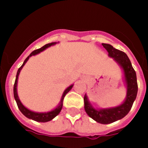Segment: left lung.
I'll use <instances>...</instances> for the list:
<instances>
[{
    "instance_id": "8db88e82",
    "label": "left lung",
    "mask_w": 148,
    "mask_h": 148,
    "mask_svg": "<svg viewBox=\"0 0 148 148\" xmlns=\"http://www.w3.org/2000/svg\"><path fill=\"white\" fill-rule=\"evenodd\" d=\"M109 53V56L113 58L123 68L127 85V95L125 101L118 107L110 109L96 110L89 103L86 95L84 96L85 110L87 114L99 123L109 124L124 118L132 109L136 99L138 91L136 71L126 54L108 44H102Z\"/></svg>"
}]
</instances>
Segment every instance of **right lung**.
<instances>
[{"instance_id":"obj_1","label":"right lung","mask_w":148,"mask_h":148,"mask_svg":"<svg viewBox=\"0 0 148 148\" xmlns=\"http://www.w3.org/2000/svg\"><path fill=\"white\" fill-rule=\"evenodd\" d=\"M55 44H56V42L49 43V44H47V45H45V46H43L42 47L33 51V52L30 54V55H29L28 57H27V58L25 60L23 64L22 65L20 68H19V69H18V71H17V73H16V79H15L14 85V99H15V100H16V104H17V107H18V108H19V110H20V112H21L23 113V114H24L25 117H27V118L32 119V120H34V121H37V122H43V123L47 122V121H51V120L53 119L55 117H56V116H57L58 114L60 113V112L61 111V110H62V107H63V99H64V97H65V96L66 95V93H67L68 92H69V91L71 88H72L73 85L69 87V88H68L67 89L64 91V92H63V96H62L60 103V104L58 106L57 108L55 109V110H52V111L49 112H45V113L34 112L30 111V110H27L26 107H25L22 104L21 102H20V99H19V97H18V96H17V93H16V85H17L18 76H19V74H20V70L22 69V68L23 67V66H24V65L25 64L26 62L27 61V60L29 59V58L31 57L32 55H36V54L39 53L40 52L43 51L44 49H46V48L52 46V45H54Z\"/></svg>"}]
</instances>
